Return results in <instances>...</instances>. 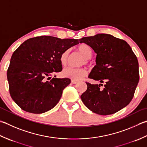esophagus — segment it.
Here are the masks:
<instances>
[{
  "label": "esophagus",
  "mask_w": 147,
  "mask_h": 147,
  "mask_svg": "<svg viewBox=\"0 0 147 147\" xmlns=\"http://www.w3.org/2000/svg\"><path fill=\"white\" fill-rule=\"evenodd\" d=\"M71 83H73V84H76V83H78V81H76V80H71Z\"/></svg>",
  "instance_id": "1"
}]
</instances>
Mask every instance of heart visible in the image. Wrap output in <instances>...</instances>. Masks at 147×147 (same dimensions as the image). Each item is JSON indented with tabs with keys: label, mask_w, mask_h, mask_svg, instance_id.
Returning a JSON list of instances; mask_svg holds the SVG:
<instances>
[{
	"label": "heart",
	"mask_w": 147,
	"mask_h": 147,
	"mask_svg": "<svg viewBox=\"0 0 147 147\" xmlns=\"http://www.w3.org/2000/svg\"><path fill=\"white\" fill-rule=\"evenodd\" d=\"M78 50L82 55L84 57L85 59H90L92 55V50L90 46L85 44V43H82L78 47ZM69 55V50H65L60 57V62L62 65L65 66L67 65ZM86 62L87 60H86ZM87 74V71L85 68H74V67H67L63 70L62 74V76L65 78H68L73 80H80L84 78Z\"/></svg>",
	"instance_id": "obj_1"
}]
</instances>
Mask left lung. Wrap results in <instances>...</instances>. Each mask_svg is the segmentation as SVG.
Masks as SVG:
<instances>
[{
	"label": "left lung",
	"mask_w": 147,
	"mask_h": 147,
	"mask_svg": "<svg viewBox=\"0 0 147 147\" xmlns=\"http://www.w3.org/2000/svg\"><path fill=\"white\" fill-rule=\"evenodd\" d=\"M97 54L96 65L89 78L102 84L86 82L87 89L81 96L87 107L100 115L113 114L129 104L139 82V64L130 46L110 34H98L80 39Z\"/></svg>",
	"instance_id": "left-lung-1"
}]
</instances>
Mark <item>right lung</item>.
Instances as JSON below:
<instances>
[{
    "instance_id": "obj_1",
    "label": "right lung",
    "mask_w": 147,
    "mask_h": 147,
    "mask_svg": "<svg viewBox=\"0 0 147 147\" xmlns=\"http://www.w3.org/2000/svg\"><path fill=\"white\" fill-rule=\"evenodd\" d=\"M78 39L39 36L26 40L14 51L7 71L9 93L23 110L39 114L59 102L71 80L53 78L62 70L60 57Z\"/></svg>"
}]
</instances>
